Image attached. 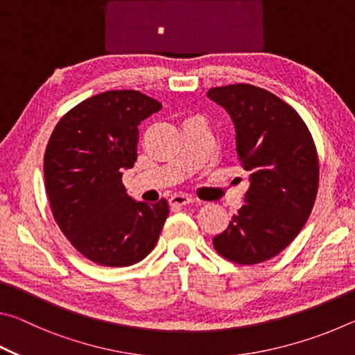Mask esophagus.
<instances>
[{"label":"esophagus","instance_id":"1","mask_svg":"<svg viewBox=\"0 0 355 355\" xmlns=\"http://www.w3.org/2000/svg\"><path fill=\"white\" fill-rule=\"evenodd\" d=\"M169 202H171V205H173V207H184V205H191V203H196L197 200L192 199V197H189V196L175 194V196L171 197Z\"/></svg>","mask_w":355,"mask_h":355}]
</instances>
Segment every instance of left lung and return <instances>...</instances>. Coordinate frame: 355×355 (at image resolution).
<instances>
[{
  "label": "left lung",
  "instance_id": "left-lung-1",
  "mask_svg": "<svg viewBox=\"0 0 355 355\" xmlns=\"http://www.w3.org/2000/svg\"><path fill=\"white\" fill-rule=\"evenodd\" d=\"M207 95L230 114L238 158L250 172L244 205L213 245L233 263L266 261L291 244L313 208L320 182L313 137L290 105L261 87L230 84Z\"/></svg>",
  "mask_w": 355,
  "mask_h": 355
}]
</instances>
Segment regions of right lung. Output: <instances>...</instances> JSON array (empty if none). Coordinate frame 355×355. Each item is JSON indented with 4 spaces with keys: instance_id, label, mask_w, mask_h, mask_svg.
<instances>
[{
    "instance_id": "add662e5",
    "label": "right lung",
    "mask_w": 355,
    "mask_h": 355,
    "mask_svg": "<svg viewBox=\"0 0 355 355\" xmlns=\"http://www.w3.org/2000/svg\"><path fill=\"white\" fill-rule=\"evenodd\" d=\"M161 107L137 91H107L70 110L48 141L44 173L53 216L71 245L101 266L146 258L169 214L164 199L136 202L122 183L137 158V127Z\"/></svg>"
}]
</instances>
